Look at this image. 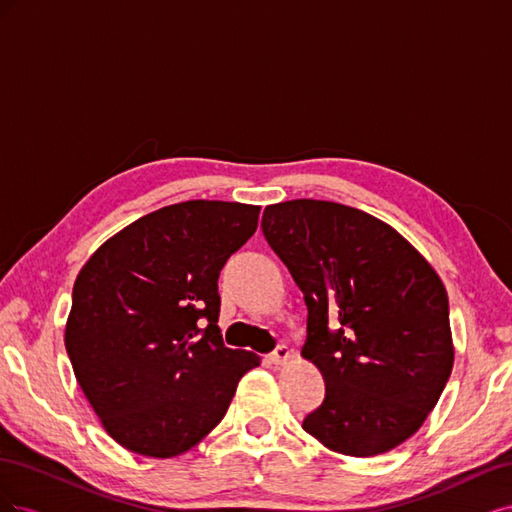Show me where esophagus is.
Wrapping results in <instances>:
<instances>
[{
  "label": "esophagus",
  "mask_w": 512,
  "mask_h": 512,
  "mask_svg": "<svg viewBox=\"0 0 512 512\" xmlns=\"http://www.w3.org/2000/svg\"><path fill=\"white\" fill-rule=\"evenodd\" d=\"M269 361L273 365H286L290 361V350L286 346H277L271 354H269Z\"/></svg>",
  "instance_id": "esophagus-1"
}]
</instances>
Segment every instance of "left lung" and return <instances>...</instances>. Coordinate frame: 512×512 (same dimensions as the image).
<instances>
[{
    "label": "left lung",
    "mask_w": 512,
    "mask_h": 512,
    "mask_svg": "<svg viewBox=\"0 0 512 512\" xmlns=\"http://www.w3.org/2000/svg\"><path fill=\"white\" fill-rule=\"evenodd\" d=\"M260 226L303 292L301 354L327 386L303 429L348 457L406 442L455 361L440 275L393 226L329 200L269 205Z\"/></svg>",
    "instance_id": "1"
}]
</instances>
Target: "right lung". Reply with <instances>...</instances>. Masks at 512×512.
<instances>
[{
    "mask_svg": "<svg viewBox=\"0 0 512 512\" xmlns=\"http://www.w3.org/2000/svg\"><path fill=\"white\" fill-rule=\"evenodd\" d=\"M260 207L185 200L104 241L76 275L66 350L117 444L183 455L218 425L260 356L226 348L218 277L258 228Z\"/></svg>",
    "mask_w": 512,
    "mask_h": 512,
    "instance_id": "obj_1",
    "label": "right lung"
}]
</instances>
